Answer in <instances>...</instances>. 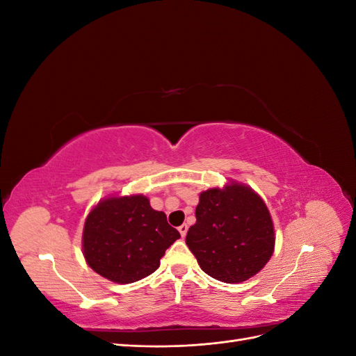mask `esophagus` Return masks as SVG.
I'll return each mask as SVG.
<instances>
[{
  "mask_svg": "<svg viewBox=\"0 0 356 356\" xmlns=\"http://www.w3.org/2000/svg\"><path fill=\"white\" fill-rule=\"evenodd\" d=\"M187 230H188V227H187V224H182V225H179V227H178V232L181 233V236H182V238H184V236L187 234Z\"/></svg>",
  "mask_w": 356,
  "mask_h": 356,
  "instance_id": "1",
  "label": "esophagus"
}]
</instances>
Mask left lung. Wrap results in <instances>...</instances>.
Wrapping results in <instances>:
<instances>
[{
    "label": "left lung",
    "instance_id": "left-lung-1",
    "mask_svg": "<svg viewBox=\"0 0 356 356\" xmlns=\"http://www.w3.org/2000/svg\"><path fill=\"white\" fill-rule=\"evenodd\" d=\"M275 241L264 200L233 179L200 193L196 224L186 238L202 270L225 284L245 282L260 272L273 255Z\"/></svg>",
    "mask_w": 356,
    "mask_h": 356
}]
</instances>
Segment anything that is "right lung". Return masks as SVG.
<instances>
[{"label": "right lung", "mask_w": 356, "mask_h": 356, "mask_svg": "<svg viewBox=\"0 0 356 356\" xmlns=\"http://www.w3.org/2000/svg\"><path fill=\"white\" fill-rule=\"evenodd\" d=\"M179 238L147 196L110 195L86 217L81 248L93 272L115 284H132L156 272L160 258Z\"/></svg>", "instance_id": "1"}]
</instances>
